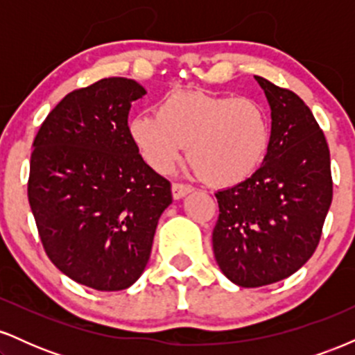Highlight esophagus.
Masks as SVG:
<instances>
[{"instance_id": "esophagus-1", "label": "esophagus", "mask_w": 355, "mask_h": 355, "mask_svg": "<svg viewBox=\"0 0 355 355\" xmlns=\"http://www.w3.org/2000/svg\"><path fill=\"white\" fill-rule=\"evenodd\" d=\"M191 191V187L190 185H185V183H178V182H175L173 185H172V193H173V198H182V197H185L187 193H190Z\"/></svg>"}]
</instances>
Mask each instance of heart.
Masks as SVG:
<instances>
[{"instance_id":"heart-1","label":"heart","mask_w":355,"mask_h":355,"mask_svg":"<svg viewBox=\"0 0 355 355\" xmlns=\"http://www.w3.org/2000/svg\"><path fill=\"white\" fill-rule=\"evenodd\" d=\"M133 145L157 172L173 168L189 145L193 170L218 187L237 185L266 160L270 116L257 100L203 92H173L128 123Z\"/></svg>"}]
</instances>
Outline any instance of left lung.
I'll return each instance as SVG.
<instances>
[{
	"label": "left lung",
	"mask_w": 355,
	"mask_h": 355,
	"mask_svg": "<svg viewBox=\"0 0 355 355\" xmlns=\"http://www.w3.org/2000/svg\"><path fill=\"white\" fill-rule=\"evenodd\" d=\"M272 110L270 146L262 166L215 193L214 254L240 287L287 279L311 259L332 202L331 153L311 108L294 92L255 76Z\"/></svg>",
	"instance_id": "8db88e82"
}]
</instances>
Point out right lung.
Listing matches in <instances>:
<instances>
[{
    "label": "right lung",
    "mask_w": 355,
    "mask_h": 355,
    "mask_svg": "<svg viewBox=\"0 0 355 355\" xmlns=\"http://www.w3.org/2000/svg\"><path fill=\"white\" fill-rule=\"evenodd\" d=\"M135 80L112 76L73 89L33 141L28 200L48 259L101 292L144 274L172 185L148 166L128 133Z\"/></svg>",
    "instance_id": "right-lung-1"
}]
</instances>
